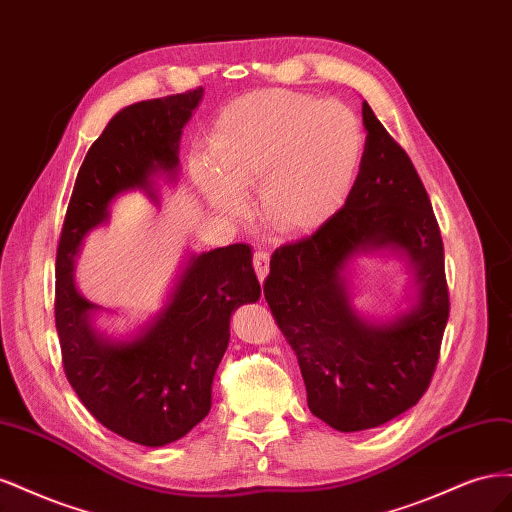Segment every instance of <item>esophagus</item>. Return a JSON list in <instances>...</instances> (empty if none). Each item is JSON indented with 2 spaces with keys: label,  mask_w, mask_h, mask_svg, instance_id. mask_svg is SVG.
Returning a JSON list of instances; mask_svg holds the SVG:
<instances>
[{
  "label": "esophagus",
  "mask_w": 512,
  "mask_h": 512,
  "mask_svg": "<svg viewBox=\"0 0 512 512\" xmlns=\"http://www.w3.org/2000/svg\"><path fill=\"white\" fill-rule=\"evenodd\" d=\"M269 260H271L269 252H265V250H258V252H254V271H256V275H258V280H260V282L265 280L267 273H269Z\"/></svg>",
  "instance_id": "34e87169"
}]
</instances>
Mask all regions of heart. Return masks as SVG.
<instances>
[{
	"instance_id": "obj_1",
	"label": "heart",
	"mask_w": 512,
	"mask_h": 512,
	"mask_svg": "<svg viewBox=\"0 0 512 512\" xmlns=\"http://www.w3.org/2000/svg\"><path fill=\"white\" fill-rule=\"evenodd\" d=\"M359 117L337 100L318 102L290 89H258L230 102L209 141V158L190 173L211 207L241 209L256 190L260 222L284 237L327 224L344 205L361 166Z\"/></svg>"
}]
</instances>
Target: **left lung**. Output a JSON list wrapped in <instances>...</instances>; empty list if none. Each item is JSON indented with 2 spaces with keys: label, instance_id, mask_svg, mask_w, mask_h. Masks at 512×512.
Listing matches in <instances>:
<instances>
[{
  "label": "left lung",
  "instance_id": "obj_1",
  "mask_svg": "<svg viewBox=\"0 0 512 512\" xmlns=\"http://www.w3.org/2000/svg\"><path fill=\"white\" fill-rule=\"evenodd\" d=\"M361 168L346 205L314 235L277 247L265 299L297 354L307 406L337 431L389 423L429 389L446 329L444 245L408 153L363 102ZM393 246L415 267L419 301L389 325L353 314L341 277L356 253Z\"/></svg>",
  "mask_w": 512,
  "mask_h": 512
}]
</instances>
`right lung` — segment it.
Listing matches in <instances>:
<instances>
[{
    "instance_id": "add662e5",
    "label": "right lung",
    "mask_w": 512,
    "mask_h": 512,
    "mask_svg": "<svg viewBox=\"0 0 512 512\" xmlns=\"http://www.w3.org/2000/svg\"><path fill=\"white\" fill-rule=\"evenodd\" d=\"M203 87L136 102L119 111L89 147L76 175L57 245L55 327L66 378L106 429L143 446L183 438L211 410V384L230 339V316L260 297L245 243L192 256L162 312L130 342L91 329L98 305L74 286V258L91 228L108 220L113 198L145 190L179 168L181 130Z\"/></svg>"
}]
</instances>
